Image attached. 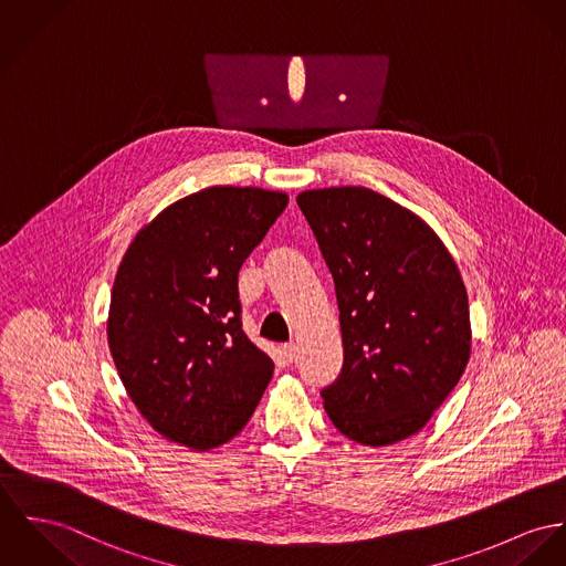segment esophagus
<instances>
[{"label": "esophagus", "instance_id": "1", "mask_svg": "<svg viewBox=\"0 0 566 566\" xmlns=\"http://www.w3.org/2000/svg\"><path fill=\"white\" fill-rule=\"evenodd\" d=\"M282 355H284V359H286L289 364H293V361H295V355H297L295 343H286V345L282 347Z\"/></svg>", "mask_w": 566, "mask_h": 566}]
</instances>
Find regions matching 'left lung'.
<instances>
[{
    "label": "left lung",
    "mask_w": 566,
    "mask_h": 566,
    "mask_svg": "<svg viewBox=\"0 0 566 566\" xmlns=\"http://www.w3.org/2000/svg\"><path fill=\"white\" fill-rule=\"evenodd\" d=\"M297 205L340 310L345 361L321 391L329 420L364 446L416 436L470 359V304L457 262L431 226L373 189H312Z\"/></svg>",
    "instance_id": "8db88e82"
}]
</instances>
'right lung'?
I'll return each instance as SVG.
<instances>
[{
    "mask_svg": "<svg viewBox=\"0 0 566 566\" xmlns=\"http://www.w3.org/2000/svg\"><path fill=\"white\" fill-rule=\"evenodd\" d=\"M289 196L209 187L144 226L118 266L107 343L123 386L159 436L211 450L239 436L273 375L241 327L239 269Z\"/></svg>",
    "mask_w": 566,
    "mask_h": 566,
    "instance_id": "1",
    "label": "right lung"
}]
</instances>
